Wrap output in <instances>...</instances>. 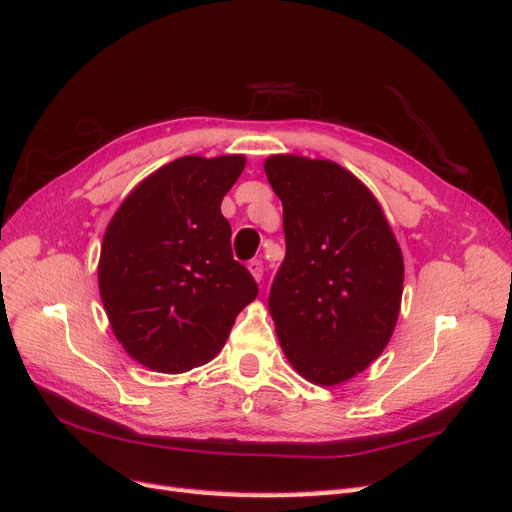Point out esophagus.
I'll return each instance as SVG.
<instances>
[{"mask_svg":"<svg viewBox=\"0 0 512 512\" xmlns=\"http://www.w3.org/2000/svg\"><path fill=\"white\" fill-rule=\"evenodd\" d=\"M247 269L252 271V275L256 277V280L260 282L262 280V273H265V265H262V260H258V258H254L250 265H247Z\"/></svg>","mask_w":512,"mask_h":512,"instance_id":"obj_1","label":"esophagus"}]
</instances>
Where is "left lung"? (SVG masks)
<instances>
[{"label": "left lung", "mask_w": 512, "mask_h": 512, "mask_svg": "<svg viewBox=\"0 0 512 512\" xmlns=\"http://www.w3.org/2000/svg\"><path fill=\"white\" fill-rule=\"evenodd\" d=\"M265 173L284 207L286 256L269 292L282 350L309 382H346L393 335L401 250L378 200L339 164L271 156Z\"/></svg>", "instance_id": "obj_1"}]
</instances>
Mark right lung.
Segmentation results:
<instances>
[{
  "label": "right lung",
  "instance_id": "obj_1",
  "mask_svg": "<svg viewBox=\"0 0 512 512\" xmlns=\"http://www.w3.org/2000/svg\"><path fill=\"white\" fill-rule=\"evenodd\" d=\"M243 156H185L149 175L113 215L98 282L126 352L153 371L209 363L258 284L232 256L220 205Z\"/></svg>",
  "mask_w": 512,
  "mask_h": 512
}]
</instances>
